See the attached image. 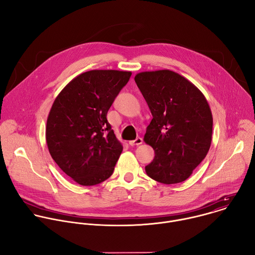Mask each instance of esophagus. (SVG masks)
I'll return each mask as SVG.
<instances>
[{
  "instance_id": "esophagus-1",
  "label": "esophagus",
  "mask_w": 255,
  "mask_h": 255,
  "mask_svg": "<svg viewBox=\"0 0 255 255\" xmlns=\"http://www.w3.org/2000/svg\"><path fill=\"white\" fill-rule=\"evenodd\" d=\"M142 142H143L142 138H141V137H137L135 140L129 141V145H131V146H134V145H140V144H142Z\"/></svg>"
}]
</instances>
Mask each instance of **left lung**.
Segmentation results:
<instances>
[{"mask_svg": "<svg viewBox=\"0 0 255 255\" xmlns=\"http://www.w3.org/2000/svg\"><path fill=\"white\" fill-rule=\"evenodd\" d=\"M153 119L144 135L155 156L147 175L165 185L186 180L206 157L213 117L203 93L169 69L142 71L134 78Z\"/></svg>", "mask_w": 255, "mask_h": 255, "instance_id": "8db88e82", "label": "left lung"}]
</instances>
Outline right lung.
<instances>
[{"label":"right lung","instance_id":"1","mask_svg":"<svg viewBox=\"0 0 255 255\" xmlns=\"http://www.w3.org/2000/svg\"><path fill=\"white\" fill-rule=\"evenodd\" d=\"M131 71L95 69L70 81L54 100L46 123L49 153L82 186L110 177L123 150L107 113Z\"/></svg>","mask_w":255,"mask_h":255}]
</instances>
